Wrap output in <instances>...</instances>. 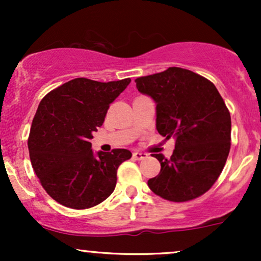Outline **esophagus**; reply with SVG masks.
Instances as JSON below:
<instances>
[{
	"label": "esophagus",
	"mask_w": 261,
	"mask_h": 261,
	"mask_svg": "<svg viewBox=\"0 0 261 261\" xmlns=\"http://www.w3.org/2000/svg\"><path fill=\"white\" fill-rule=\"evenodd\" d=\"M133 155H134L135 160H139V161L145 160V158H147V154L143 153V152H134Z\"/></svg>",
	"instance_id": "34e87169"
}]
</instances>
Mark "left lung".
<instances>
[{
  "instance_id": "obj_1",
  "label": "left lung",
  "mask_w": 261,
  "mask_h": 261,
  "mask_svg": "<svg viewBox=\"0 0 261 261\" xmlns=\"http://www.w3.org/2000/svg\"><path fill=\"white\" fill-rule=\"evenodd\" d=\"M139 92L157 103L155 126L175 140L170 158L152 154L160 174L149 179L155 195L185 202L203 195L222 172L230 148V114L211 81L190 70L169 67L137 79Z\"/></svg>"
}]
</instances>
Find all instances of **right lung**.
Instances as JSON below:
<instances>
[{"label":"right lung","instance_id":"right-lung-1","mask_svg":"<svg viewBox=\"0 0 261 261\" xmlns=\"http://www.w3.org/2000/svg\"><path fill=\"white\" fill-rule=\"evenodd\" d=\"M130 82L80 77L53 89L39 104L29 133V157L41 187L66 207L85 210L103 202L115 189L119 166L133 155L115 148L95 157L91 143L110 103Z\"/></svg>","mask_w":261,"mask_h":261}]
</instances>
